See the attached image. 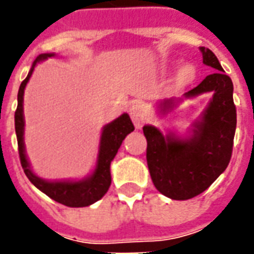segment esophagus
Listing matches in <instances>:
<instances>
[{
    "label": "esophagus",
    "instance_id": "34e87169",
    "mask_svg": "<svg viewBox=\"0 0 254 254\" xmlns=\"http://www.w3.org/2000/svg\"><path fill=\"white\" fill-rule=\"evenodd\" d=\"M129 114H130V118H132V121L133 124H134L136 129H140V127H143V124L145 122V120H147V114H145V111H144L143 106L138 105V103H134V105L130 106Z\"/></svg>",
    "mask_w": 254,
    "mask_h": 254
}]
</instances>
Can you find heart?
Listing matches in <instances>:
<instances>
[{
  "instance_id": "heart-1",
  "label": "heart",
  "mask_w": 254,
  "mask_h": 254,
  "mask_svg": "<svg viewBox=\"0 0 254 254\" xmlns=\"http://www.w3.org/2000/svg\"><path fill=\"white\" fill-rule=\"evenodd\" d=\"M194 76V69L190 65H185V66H182L180 69V72H178V81L182 84L189 83L191 78Z\"/></svg>"
}]
</instances>
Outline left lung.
I'll list each match as a JSON object with an SVG mask.
<instances>
[{
  "label": "left lung",
  "mask_w": 254,
  "mask_h": 254,
  "mask_svg": "<svg viewBox=\"0 0 254 254\" xmlns=\"http://www.w3.org/2000/svg\"><path fill=\"white\" fill-rule=\"evenodd\" d=\"M202 64L216 72L196 88L184 94L185 99L211 92L212 98L201 117L191 124L188 136L176 132L163 134L154 125H144L147 138V165L155 188L173 200H188L213 184L229 166L233 152L237 111L233 100V81L209 49L200 47ZM182 99L159 102V111H171Z\"/></svg>",
  "instance_id": "left-lung-1"
}]
</instances>
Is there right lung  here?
I'll use <instances>...</instances> for the list:
<instances>
[{
	"label": "right lung",
	"mask_w": 254,
	"mask_h": 254,
	"mask_svg": "<svg viewBox=\"0 0 254 254\" xmlns=\"http://www.w3.org/2000/svg\"><path fill=\"white\" fill-rule=\"evenodd\" d=\"M56 57L54 53H45L38 56L32 64L28 76L25 77L23 83L20 84L19 94H17V109L14 113V129L17 136V144H19L20 162L23 166L25 176L28 177L34 185L41 191L53 198L54 201L64 204L66 207H88L95 201L100 200L105 196L106 191L109 190L111 184L110 165L114 156L118 152V148L121 147L124 138L127 134L134 130L130 118L127 113L116 118L114 121L107 124L102 129L100 136L99 152H98V160L95 166L92 174L85 177L83 180H67V181H47L41 177H38L32 171L30 162L25 155L24 145V111H23V100H24V89L28 80L32 76V72L35 69L36 64L45 61L47 58Z\"/></svg>",
	"instance_id": "add662e5"
}]
</instances>
